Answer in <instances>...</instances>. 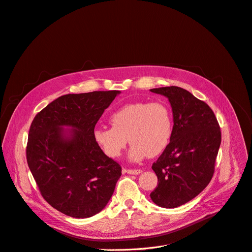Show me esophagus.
Wrapping results in <instances>:
<instances>
[{"label": "esophagus", "mask_w": 252, "mask_h": 252, "mask_svg": "<svg viewBox=\"0 0 252 252\" xmlns=\"http://www.w3.org/2000/svg\"><path fill=\"white\" fill-rule=\"evenodd\" d=\"M126 172L127 174H130V175H139L142 173V170H126Z\"/></svg>", "instance_id": "34e87169"}]
</instances>
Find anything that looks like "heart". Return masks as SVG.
I'll return each instance as SVG.
<instances>
[{
    "instance_id": "heart-1",
    "label": "heart",
    "mask_w": 252,
    "mask_h": 252,
    "mask_svg": "<svg viewBox=\"0 0 252 252\" xmlns=\"http://www.w3.org/2000/svg\"><path fill=\"white\" fill-rule=\"evenodd\" d=\"M111 127L96 126L93 138L108 158L122 155L127 140L132 143L128 158L141 161L157 157L167 148L173 132V119L169 107L161 102L128 103L109 117Z\"/></svg>"
}]
</instances>
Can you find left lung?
I'll use <instances>...</instances> for the list:
<instances>
[{"label": "left lung", "mask_w": 252, "mask_h": 252, "mask_svg": "<svg viewBox=\"0 0 252 252\" xmlns=\"http://www.w3.org/2000/svg\"><path fill=\"white\" fill-rule=\"evenodd\" d=\"M168 97L173 112L170 143L152 165L158 187L150 193L162 208H177L202 192L212 179L221 133L211 108L178 86L152 89Z\"/></svg>", "instance_id": "obj_1"}]
</instances>
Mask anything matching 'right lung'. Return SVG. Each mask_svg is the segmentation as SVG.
Masks as SVG:
<instances>
[{
  "label": "right lung",
  "instance_id": "obj_1",
  "mask_svg": "<svg viewBox=\"0 0 252 252\" xmlns=\"http://www.w3.org/2000/svg\"><path fill=\"white\" fill-rule=\"evenodd\" d=\"M120 93L64 94L32 120L29 168L43 198L65 215L87 218L101 212L122 176V167L93 138L97 120Z\"/></svg>",
  "mask_w": 252,
  "mask_h": 252
}]
</instances>
